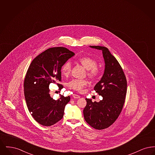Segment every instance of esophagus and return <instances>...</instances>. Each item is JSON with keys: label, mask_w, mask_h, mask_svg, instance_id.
Masks as SVG:
<instances>
[{"label": "esophagus", "mask_w": 155, "mask_h": 155, "mask_svg": "<svg viewBox=\"0 0 155 155\" xmlns=\"http://www.w3.org/2000/svg\"><path fill=\"white\" fill-rule=\"evenodd\" d=\"M73 97H74V99H78V98H80L81 96L78 95H77V94H73Z\"/></svg>", "instance_id": "34e87169"}]
</instances>
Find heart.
Returning a JSON list of instances; mask_svg holds the SVG:
<instances>
[{
    "label": "heart",
    "instance_id": "1",
    "mask_svg": "<svg viewBox=\"0 0 155 155\" xmlns=\"http://www.w3.org/2000/svg\"><path fill=\"white\" fill-rule=\"evenodd\" d=\"M78 61L85 69H87V75L92 80L97 79L101 74V70L97 66V61L92 58L89 56H82L78 60ZM71 71V64L66 62L61 68V74L64 77H68ZM88 81L87 80L73 79L67 83V87L71 89L81 92L87 86Z\"/></svg>",
    "mask_w": 155,
    "mask_h": 155
}]
</instances>
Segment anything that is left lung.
Segmentation results:
<instances>
[{"mask_svg": "<svg viewBox=\"0 0 155 155\" xmlns=\"http://www.w3.org/2000/svg\"><path fill=\"white\" fill-rule=\"evenodd\" d=\"M101 50L105 63L103 77L94 90L103 99L93 102L85 99L87 105L83 113L86 122L96 130H103L113 124L118 118L125 102L127 82L124 73L118 61L104 46H90Z\"/></svg>", "mask_w": 155, "mask_h": 155, "instance_id": "obj_1", "label": "left lung"}]
</instances>
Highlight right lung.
Listing matches in <instances>:
<instances>
[{
	"label": "right lung",
	"instance_id": "obj_1",
	"mask_svg": "<svg viewBox=\"0 0 155 155\" xmlns=\"http://www.w3.org/2000/svg\"><path fill=\"white\" fill-rule=\"evenodd\" d=\"M74 54L66 48H51L37 56L28 68L24 82L25 99L32 116L41 125H53L63 117L70 97L61 95L55 101L51 97L49 87L54 83L59 89L63 88L57 83L61 79V68Z\"/></svg>",
	"mask_w": 155,
	"mask_h": 155
}]
</instances>
